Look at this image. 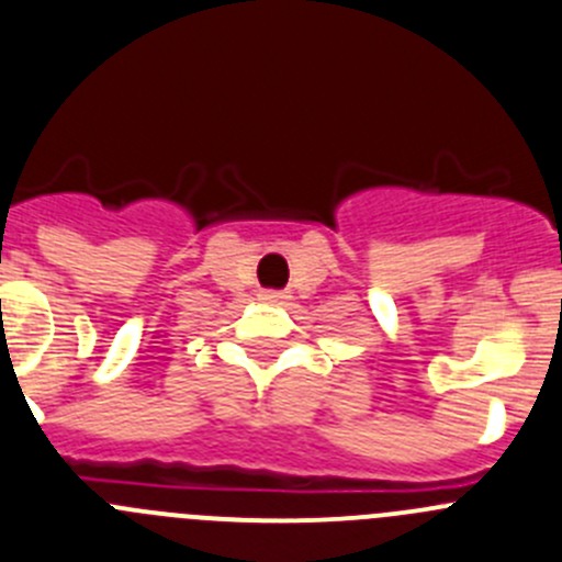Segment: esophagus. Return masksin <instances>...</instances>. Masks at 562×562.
Listing matches in <instances>:
<instances>
[{
  "label": "esophagus",
  "mask_w": 562,
  "mask_h": 562,
  "mask_svg": "<svg viewBox=\"0 0 562 562\" xmlns=\"http://www.w3.org/2000/svg\"><path fill=\"white\" fill-rule=\"evenodd\" d=\"M260 299H263V302H285L288 293L285 291H260Z\"/></svg>",
  "instance_id": "34e87169"
}]
</instances>
